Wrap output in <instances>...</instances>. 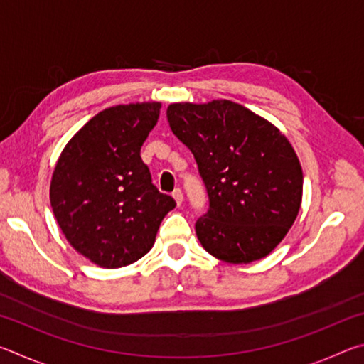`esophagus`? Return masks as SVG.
Wrapping results in <instances>:
<instances>
[{
    "label": "esophagus",
    "mask_w": 364,
    "mask_h": 364,
    "mask_svg": "<svg viewBox=\"0 0 364 364\" xmlns=\"http://www.w3.org/2000/svg\"><path fill=\"white\" fill-rule=\"evenodd\" d=\"M171 196H173V199H175V202H176V205L180 207V205L183 204V193H181V189H175V191H173V194H171Z\"/></svg>",
    "instance_id": "obj_1"
}]
</instances>
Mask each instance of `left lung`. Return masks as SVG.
<instances>
[{
    "instance_id": "left-lung-1",
    "label": "left lung",
    "mask_w": 364,
    "mask_h": 364,
    "mask_svg": "<svg viewBox=\"0 0 364 364\" xmlns=\"http://www.w3.org/2000/svg\"><path fill=\"white\" fill-rule=\"evenodd\" d=\"M171 132L189 147L210 199L197 220L202 247L221 262L262 260L297 218L304 173L278 127L241 104L171 102Z\"/></svg>"
}]
</instances>
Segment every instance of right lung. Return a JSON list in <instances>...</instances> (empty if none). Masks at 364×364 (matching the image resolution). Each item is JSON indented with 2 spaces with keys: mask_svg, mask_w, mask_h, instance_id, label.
Returning a JSON list of instances; mask_svg holds the SVG:
<instances>
[{
  "mask_svg": "<svg viewBox=\"0 0 364 364\" xmlns=\"http://www.w3.org/2000/svg\"><path fill=\"white\" fill-rule=\"evenodd\" d=\"M162 104H119L101 110L60 152L49 184L58 225L80 255L101 268H122L152 249L175 208L141 160Z\"/></svg>",
  "mask_w": 364,
  "mask_h": 364,
  "instance_id": "right-lung-1",
  "label": "right lung"
}]
</instances>
